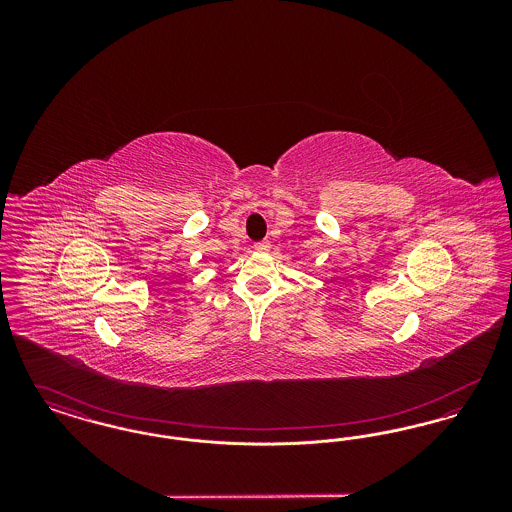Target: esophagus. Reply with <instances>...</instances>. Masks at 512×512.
Listing matches in <instances>:
<instances>
[{"label": "esophagus", "mask_w": 512, "mask_h": 512, "mask_svg": "<svg viewBox=\"0 0 512 512\" xmlns=\"http://www.w3.org/2000/svg\"><path fill=\"white\" fill-rule=\"evenodd\" d=\"M255 249H257V251H263V253H265V251H268V249H270V242H268V240H263V242H257V244H255Z\"/></svg>", "instance_id": "obj_1"}]
</instances>
